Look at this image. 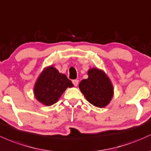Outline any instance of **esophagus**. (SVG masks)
Segmentation results:
<instances>
[{"label": "esophagus", "instance_id": "34e87169", "mask_svg": "<svg viewBox=\"0 0 151 151\" xmlns=\"http://www.w3.org/2000/svg\"><path fill=\"white\" fill-rule=\"evenodd\" d=\"M72 83L74 86H75V87H77L79 84V80H77V79H74V80L72 81Z\"/></svg>", "mask_w": 151, "mask_h": 151}]
</instances>
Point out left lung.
<instances>
[{"label":"left lung","mask_w":151,"mask_h":151,"mask_svg":"<svg viewBox=\"0 0 151 151\" xmlns=\"http://www.w3.org/2000/svg\"><path fill=\"white\" fill-rule=\"evenodd\" d=\"M88 78L79 84V89L92 105L97 107H105L110 103L113 95V87L105 73L92 68L88 71Z\"/></svg>","instance_id":"8db88e82"}]
</instances>
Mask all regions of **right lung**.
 <instances>
[{
  "label": "right lung",
  "mask_w": 151,
  "mask_h": 151,
  "mask_svg": "<svg viewBox=\"0 0 151 151\" xmlns=\"http://www.w3.org/2000/svg\"><path fill=\"white\" fill-rule=\"evenodd\" d=\"M73 84L64 74L54 67L46 68L40 74L34 87V94L37 100L46 106L54 105L67 87Z\"/></svg>",
  "instance_id": "add662e5"
}]
</instances>
